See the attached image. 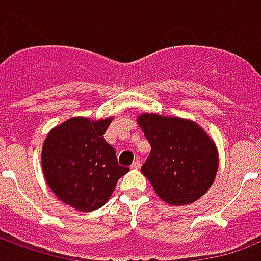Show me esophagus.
I'll return each mask as SVG.
<instances>
[{
	"label": "esophagus",
	"instance_id": "1",
	"mask_svg": "<svg viewBox=\"0 0 261 261\" xmlns=\"http://www.w3.org/2000/svg\"><path fill=\"white\" fill-rule=\"evenodd\" d=\"M131 168H133V169H140V168H141V162H140L138 159H136V161L133 162V165H131Z\"/></svg>",
	"mask_w": 261,
	"mask_h": 261
}]
</instances>
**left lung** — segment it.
Returning a JSON list of instances; mask_svg holds the SVG:
<instances>
[{
  "mask_svg": "<svg viewBox=\"0 0 261 261\" xmlns=\"http://www.w3.org/2000/svg\"><path fill=\"white\" fill-rule=\"evenodd\" d=\"M138 124L151 145L142 175L170 205H186L208 192L218 170L214 141L200 125L180 117L144 113Z\"/></svg>",
  "mask_w": 261,
  "mask_h": 261,
  "instance_id": "1",
  "label": "left lung"
}]
</instances>
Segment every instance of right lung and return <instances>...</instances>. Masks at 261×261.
<instances>
[{"instance_id": "add662e5", "label": "right lung", "mask_w": 261, "mask_h": 261, "mask_svg": "<svg viewBox=\"0 0 261 261\" xmlns=\"http://www.w3.org/2000/svg\"><path fill=\"white\" fill-rule=\"evenodd\" d=\"M112 119L72 117L54 127L44 140V179L60 201L89 213L103 207L128 168L120 166L103 134Z\"/></svg>"}]
</instances>
